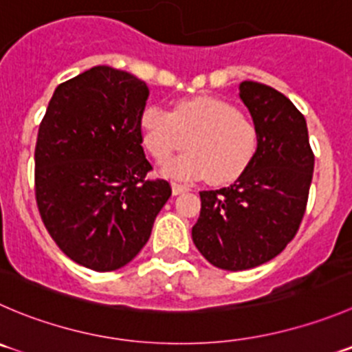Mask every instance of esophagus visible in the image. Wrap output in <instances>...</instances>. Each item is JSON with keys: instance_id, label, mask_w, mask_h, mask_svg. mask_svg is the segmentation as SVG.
Returning <instances> with one entry per match:
<instances>
[{"instance_id": "obj_1", "label": "esophagus", "mask_w": 352, "mask_h": 352, "mask_svg": "<svg viewBox=\"0 0 352 352\" xmlns=\"http://www.w3.org/2000/svg\"><path fill=\"white\" fill-rule=\"evenodd\" d=\"M173 195H182V193L188 192V186L185 185H179V183H173Z\"/></svg>"}]
</instances>
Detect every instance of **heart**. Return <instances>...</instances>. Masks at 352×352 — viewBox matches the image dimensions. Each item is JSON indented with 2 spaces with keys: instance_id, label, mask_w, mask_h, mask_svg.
<instances>
[{
  "instance_id": "b5f03b06",
  "label": "heart",
  "mask_w": 352,
  "mask_h": 352,
  "mask_svg": "<svg viewBox=\"0 0 352 352\" xmlns=\"http://www.w3.org/2000/svg\"><path fill=\"white\" fill-rule=\"evenodd\" d=\"M143 146L157 160L183 146L188 150L162 164V174L174 179L209 178L230 183L252 162L257 129L232 103L214 96L178 100L167 112L148 105L140 116Z\"/></svg>"
}]
</instances>
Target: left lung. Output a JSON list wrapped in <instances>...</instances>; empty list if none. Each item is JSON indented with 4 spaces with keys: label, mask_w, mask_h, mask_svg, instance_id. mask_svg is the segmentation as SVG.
Returning a JSON list of instances; mask_svg holds the SVG:
<instances>
[{
    "label": "left lung",
    "mask_w": 352,
    "mask_h": 352,
    "mask_svg": "<svg viewBox=\"0 0 352 352\" xmlns=\"http://www.w3.org/2000/svg\"><path fill=\"white\" fill-rule=\"evenodd\" d=\"M239 89L257 129V152L232 186L200 192L192 228L199 252L228 271L256 267L285 249L302 221L314 169L306 119L296 105L261 82L243 81Z\"/></svg>",
    "instance_id": "8db88e82"
}]
</instances>
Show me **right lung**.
<instances>
[{
	"mask_svg": "<svg viewBox=\"0 0 352 352\" xmlns=\"http://www.w3.org/2000/svg\"><path fill=\"white\" fill-rule=\"evenodd\" d=\"M148 86L91 67L53 93L36 143V202L67 257L93 271L126 266L143 249L169 183L150 182L140 116Z\"/></svg>",
	"mask_w": 352,
	"mask_h": 352,
	"instance_id": "obj_1",
	"label": "right lung"
}]
</instances>
